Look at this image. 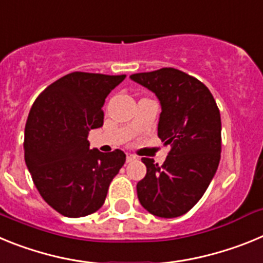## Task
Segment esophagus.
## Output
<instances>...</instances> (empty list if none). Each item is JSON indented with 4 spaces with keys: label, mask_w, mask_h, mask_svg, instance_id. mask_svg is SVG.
<instances>
[{
    "label": "esophagus",
    "mask_w": 263,
    "mask_h": 263,
    "mask_svg": "<svg viewBox=\"0 0 263 263\" xmlns=\"http://www.w3.org/2000/svg\"><path fill=\"white\" fill-rule=\"evenodd\" d=\"M134 159H136V155L129 154V153H127V154H126V162H132V160H134Z\"/></svg>",
    "instance_id": "esophagus-1"
}]
</instances>
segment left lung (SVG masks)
Segmentation results:
<instances>
[{
	"mask_svg": "<svg viewBox=\"0 0 263 263\" xmlns=\"http://www.w3.org/2000/svg\"><path fill=\"white\" fill-rule=\"evenodd\" d=\"M159 100L158 137L171 146L162 166L142 158L146 176L137 184L141 205L158 217L182 216L200 200L217 171L221 118L205 85L175 68L130 76Z\"/></svg>",
	"mask_w": 263,
	"mask_h": 263,
	"instance_id": "8db88e82",
	"label": "left lung"
}]
</instances>
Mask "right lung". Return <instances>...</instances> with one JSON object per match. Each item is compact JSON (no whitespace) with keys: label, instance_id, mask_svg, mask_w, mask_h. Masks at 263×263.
<instances>
[{"label":"right lung","instance_id":"right-lung-1","mask_svg":"<svg viewBox=\"0 0 263 263\" xmlns=\"http://www.w3.org/2000/svg\"><path fill=\"white\" fill-rule=\"evenodd\" d=\"M126 75L72 72L32 104L25 127V162L46 203L67 217L99 211L124 166L121 150H90L88 133L104 124L103 106Z\"/></svg>","mask_w":263,"mask_h":263}]
</instances>
